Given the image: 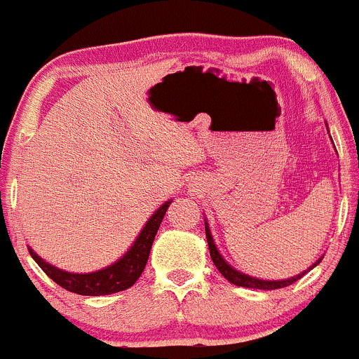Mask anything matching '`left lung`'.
<instances>
[{
	"instance_id": "8db88e82",
	"label": "left lung",
	"mask_w": 359,
	"mask_h": 359,
	"mask_svg": "<svg viewBox=\"0 0 359 359\" xmlns=\"http://www.w3.org/2000/svg\"><path fill=\"white\" fill-rule=\"evenodd\" d=\"M205 224H207V223H205ZM205 236H207V243H209L210 259H212L214 266H216V268L219 269V273L224 276V278L228 280V282H231V283H233V285H236V287H245V289H261V290L283 289V287L292 285V283L297 282V280H301L302 276L306 275V271H304V273H301V275L294 276V278L282 280V282H266V280H259V278H252V276H247V275H243V273L236 271V269L231 268V266L228 264V262L224 261L223 257H221V254L217 252L216 245H214L212 236H210V231H209V228H207V226H205ZM320 261H321V259H320ZM320 261H318L316 264H313V268L320 264Z\"/></svg>"
}]
</instances>
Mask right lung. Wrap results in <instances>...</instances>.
Masks as SVG:
<instances>
[{"instance_id":"add662e5","label":"right lung","mask_w":359,"mask_h":359,"mask_svg":"<svg viewBox=\"0 0 359 359\" xmlns=\"http://www.w3.org/2000/svg\"><path fill=\"white\" fill-rule=\"evenodd\" d=\"M169 204H171V201L165 202L162 207H158V210H155V214L150 217L149 223L145 224L142 233L138 235L136 242L133 243L131 249L126 252L123 259L114 262L109 268L100 269V271L86 273V275L67 273L55 268V266L48 264V262L43 261L38 254L32 252L31 247H29V254L32 256V259L38 262L39 268H41L55 283L64 287L65 290L74 292V294L79 295L116 294V292L126 290L131 285H135V282L140 278L143 269H145L147 261H149L150 249H152L154 238L155 235H157V230L158 226H161L162 219H164L165 212H168Z\"/></svg>"}]
</instances>
